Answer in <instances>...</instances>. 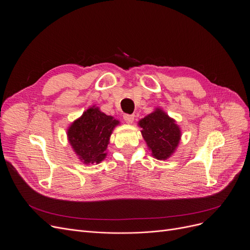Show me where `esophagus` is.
Returning <instances> with one entry per match:
<instances>
[{
    "mask_svg": "<svg viewBox=\"0 0 250 250\" xmlns=\"http://www.w3.org/2000/svg\"><path fill=\"white\" fill-rule=\"evenodd\" d=\"M124 119H125V123L132 124L134 122V119H135V115L134 114H125Z\"/></svg>",
    "mask_w": 250,
    "mask_h": 250,
    "instance_id": "obj_1",
    "label": "esophagus"
}]
</instances>
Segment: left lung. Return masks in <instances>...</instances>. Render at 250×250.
Instances as JSON below:
<instances>
[{
    "mask_svg": "<svg viewBox=\"0 0 250 250\" xmlns=\"http://www.w3.org/2000/svg\"><path fill=\"white\" fill-rule=\"evenodd\" d=\"M144 140L158 160H167L178 146L181 133L175 120L169 117L163 110L145 116L139 122Z\"/></svg>",
    "mask_w": 250,
    "mask_h": 250,
    "instance_id": "1",
    "label": "left lung"
}]
</instances>
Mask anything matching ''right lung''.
I'll return each mask as SVG.
<instances>
[{"mask_svg": "<svg viewBox=\"0 0 250 250\" xmlns=\"http://www.w3.org/2000/svg\"><path fill=\"white\" fill-rule=\"evenodd\" d=\"M118 124L112 116L91 107L69 127V142L83 163L99 164L105 159L110 136Z\"/></svg>", "mask_w": 250, "mask_h": 250, "instance_id": "obj_1", "label": "right lung"}]
</instances>
